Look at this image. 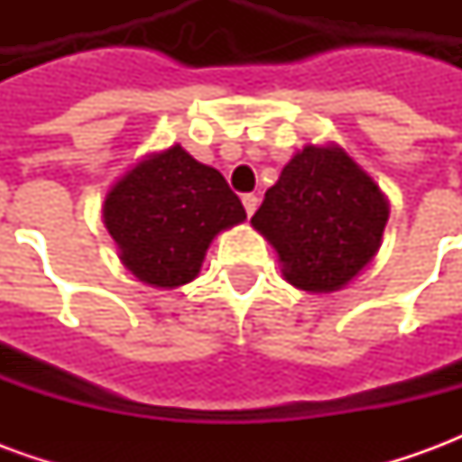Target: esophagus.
Masks as SVG:
<instances>
[{
    "instance_id": "34e87169",
    "label": "esophagus",
    "mask_w": 462,
    "mask_h": 462,
    "mask_svg": "<svg viewBox=\"0 0 462 462\" xmlns=\"http://www.w3.org/2000/svg\"><path fill=\"white\" fill-rule=\"evenodd\" d=\"M242 205H245V210H247V215H254V210H257V205H260V198L257 195H252V192H247V195H242Z\"/></svg>"
}]
</instances>
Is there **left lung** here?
Listing matches in <instances>:
<instances>
[{"label":"left lung","mask_w":462,"mask_h":462,"mask_svg":"<svg viewBox=\"0 0 462 462\" xmlns=\"http://www.w3.org/2000/svg\"><path fill=\"white\" fill-rule=\"evenodd\" d=\"M388 200L339 145H304L264 192L252 227L277 250L284 280L337 291L374 260Z\"/></svg>","instance_id":"8db88e82"}]
</instances>
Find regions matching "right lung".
<instances>
[{"mask_svg":"<svg viewBox=\"0 0 462 462\" xmlns=\"http://www.w3.org/2000/svg\"><path fill=\"white\" fill-rule=\"evenodd\" d=\"M245 217L220 171L198 162L180 145L135 162L104 202L106 230L121 262L161 290L195 280L210 242Z\"/></svg>","mask_w":462,"mask_h":462,"instance_id":"right-lung-1","label":"right lung"}]
</instances>
